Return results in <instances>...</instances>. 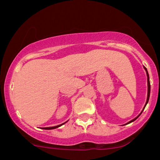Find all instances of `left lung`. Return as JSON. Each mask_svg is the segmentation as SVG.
Returning <instances> with one entry per match:
<instances>
[{
    "mask_svg": "<svg viewBox=\"0 0 160 160\" xmlns=\"http://www.w3.org/2000/svg\"><path fill=\"white\" fill-rule=\"evenodd\" d=\"M144 70H145V72H146V75H147V83H148V94H147V99H146L145 105H144V108H143V110H141V113H140V114H139L138 115H137V117L135 118H133V119H132V120L129 121V122H128V123H126V124H129V123H131V122H134V121H135L136 119H137V118L139 117V116L141 115V113H142V112H143V110H144V108H145V107H146V105H147V103H148V100H149V97H150V90H151L150 81H149V75H148V70H147V68H146L145 67H144Z\"/></svg>",
    "mask_w": 160,
    "mask_h": 160,
    "instance_id": "obj_1",
    "label": "left lung"
}]
</instances>
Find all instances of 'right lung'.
<instances>
[{
	"instance_id": "right-lung-1",
	"label": "right lung",
	"mask_w": 160,
	"mask_h": 160,
	"mask_svg": "<svg viewBox=\"0 0 160 160\" xmlns=\"http://www.w3.org/2000/svg\"><path fill=\"white\" fill-rule=\"evenodd\" d=\"M67 122H68V121H67ZM67 122H64V123L61 124V125H56V126H51V127H44V128H42V129H48V130H49V129H57V128L60 127V126H62V125H64V124H65V123H66Z\"/></svg>"
}]
</instances>
